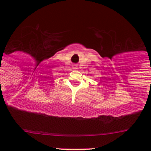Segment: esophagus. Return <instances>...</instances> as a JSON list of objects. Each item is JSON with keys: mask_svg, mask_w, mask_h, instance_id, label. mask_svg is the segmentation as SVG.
Instances as JSON below:
<instances>
[{"mask_svg": "<svg viewBox=\"0 0 151 151\" xmlns=\"http://www.w3.org/2000/svg\"><path fill=\"white\" fill-rule=\"evenodd\" d=\"M74 68H76V67H74Z\"/></svg>", "mask_w": 151, "mask_h": 151, "instance_id": "obj_1", "label": "esophagus"}]
</instances>
